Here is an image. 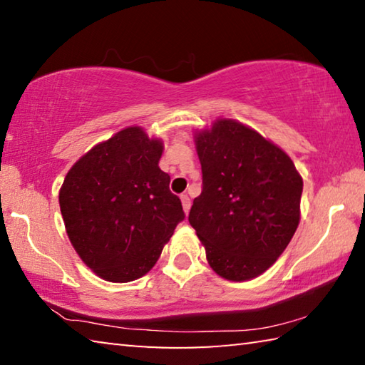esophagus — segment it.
Returning a JSON list of instances; mask_svg holds the SVG:
<instances>
[{"label":"esophagus","mask_w":365,"mask_h":365,"mask_svg":"<svg viewBox=\"0 0 365 365\" xmlns=\"http://www.w3.org/2000/svg\"><path fill=\"white\" fill-rule=\"evenodd\" d=\"M180 200H182V206H183V211L185 212H190V207H191V201H190V197H188V195H182L180 196Z\"/></svg>","instance_id":"1"}]
</instances>
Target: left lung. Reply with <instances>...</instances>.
I'll use <instances>...</instances> for the list:
<instances>
[{
  "mask_svg": "<svg viewBox=\"0 0 365 365\" xmlns=\"http://www.w3.org/2000/svg\"><path fill=\"white\" fill-rule=\"evenodd\" d=\"M201 195L188 215L207 262L227 280L255 279L277 261L299 224L302 180L279 146L222 119L196 137Z\"/></svg>",
  "mask_w": 365,
  "mask_h": 365,
  "instance_id": "obj_1",
  "label": "left lung"
}]
</instances>
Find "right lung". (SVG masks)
I'll use <instances>...</instances> for the list:
<instances>
[{"mask_svg": "<svg viewBox=\"0 0 365 365\" xmlns=\"http://www.w3.org/2000/svg\"><path fill=\"white\" fill-rule=\"evenodd\" d=\"M163 143L123 128L80 158L66 175L59 206L82 261L109 282L143 277L185 219L180 197L159 169Z\"/></svg>", "mask_w": 365, "mask_h": 365, "instance_id": "add662e5", "label": "right lung"}]
</instances>
